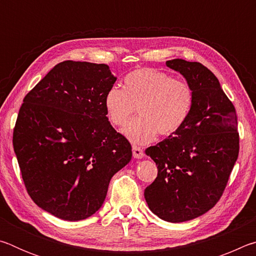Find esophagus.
Listing matches in <instances>:
<instances>
[{"mask_svg":"<svg viewBox=\"0 0 256 256\" xmlns=\"http://www.w3.org/2000/svg\"><path fill=\"white\" fill-rule=\"evenodd\" d=\"M132 151H133V157H134V158H136V159L144 158V149L140 148V146H132Z\"/></svg>","mask_w":256,"mask_h":256,"instance_id":"34e87169","label":"esophagus"}]
</instances>
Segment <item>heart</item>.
Wrapping results in <instances>:
<instances>
[{
	"label": "heart",
	"instance_id": "1",
	"mask_svg": "<svg viewBox=\"0 0 256 256\" xmlns=\"http://www.w3.org/2000/svg\"><path fill=\"white\" fill-rule=\"evenodd\" d=\"M194 102L193 89L188 82L174 79L166 72L144 68L124 78V86H112L105 94L104 106L114 126H124L136 112L123 134L136 144L152 141L159 133L168 136L183 126Z\"/></svg>",
	"mask_w": 256,
	"mask_h": 256
}]
</instances>
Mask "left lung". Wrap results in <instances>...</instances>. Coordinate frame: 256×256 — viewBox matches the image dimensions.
Here are the masks:
<instances>
[{
  "mask_svg": "<svg viewBox=\"0 0 256 256\" xmlns=\"http://www.w3.org/2000/svg\"><path fill=\"white\" fill-rule=\"evenodd\" d=\"M192 86L194 102L178 131L146 154L158 175L144 190L150 210L170 222L200 216L222 198L240 152L237 116L216 76L198 62L167 60Z\"/></svg>",
  "mask_w": 256,
  "mask_h": 256,
  "instance_id": "1",
  "label": "left lung"
}]
</instances>
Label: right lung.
<instances>
[{
  "instance_id": "add662e5",
  "label": "right lung",
  "mask_w": 256,
  "mask_h": 256,
  "mask_svg": "<svg viewBox=\"0 0 256 256\" xmlns=\"http://www.w3.org/2000/svg\"><path fill=\"white\" fill-rule=\"evenodd\" d=\"M115 81L106 64L64 60L24 98L14 130L21 176L32 200L60 219L98 211L110 178L132 158L104 106Z\"/></svg>"
}]
</instances>
